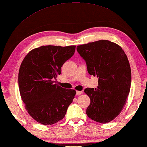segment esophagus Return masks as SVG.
Here are the masks:
<instances>
[{"mask_svg": "<svg viewBox=\"0 0 147 147\" xmlns=\"http://www.w3.org/2000/svg\"><path fill=\"white\" fill-rule=\"evenodd\" d=\"M76 95H78V96L80 95V94H82V91H80V90H76Z\"/></svg>", "mask_w": 147, "mask_h": 147, "instance_id": "obj_1", "label": "esophagus"}]
</instances>
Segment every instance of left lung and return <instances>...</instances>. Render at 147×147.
Wrapping results in <instances>:
<instances>
[{
  "label": "left lung",
  "mask_w": 147,
  "mask_h": 147,
  "mask_svg": "<svg viewBox=\"0 0 147 147\" xmlns=\"http://www.w3.org/2000/svg\"><path fill=\"white\" fill-rule=\"evenodd\" d=\"M76 49L86 62L89 74L98 78L97 88L84 90L90 100L87 115L101 123L113 121L123 109L130 89L131 69L126 54L119 45L107 40L80 45Z\"/></svg>",
  "instance_id": "obj_1"
}]
</instances>
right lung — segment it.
Wrapping results in <instances>:
<instances>
[{
  "mask_svg": "<svg viewBox=\"0 0 147 147\" xmlns=\"http://www.w3.org/2000/svg\"><path fill=\"white\" fill-rule=\"evenodd\" d=\"M75 46H43L32 49L18 72L20 96L28 114L39 123L53 125L62 119L76 90L54 84L61 67L74 55Z\"/></svg>",
  "mask_w": 147,
  "mask_h": 147,
  "instance_id": "1",
  "label": "right lung"
}]
</instances>
